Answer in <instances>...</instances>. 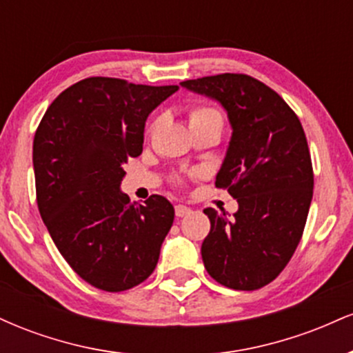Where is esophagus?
I'll return each instance as SVG.
<instances>
[{
    "mask_svg": "<svg viewBox=\"0 0 353 353\" xmlns=\"http://www.w3.org/2000/svg\"><path fill=\"white\" fill-rule=\"evenodd\" d=\"M190 214V209L188 205H182V204H177L176 205V216L177 217H184V216H189Z\"/></svg>",
    "mask_w": 353,
    "mask_h": 353,
    "instance_id": "1",
    "label": "esophagus"
}]
</instances>
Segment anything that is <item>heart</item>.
I'll return each mask as SVG.
<instances>
[{"instance_id": "obj_1", "label": "heart", "mask_w": 353, "mask_h": 353, "mask_svg": "<svg viewBox=\"0 0 353 353\" xmlns=\"http://www.w3.org/2000/svg\"><path fill=\"white\" fill-rule=\"evenodd\" d=\"M189 123L190 125H196L201 123H224L222 119V114L217 111V109L209 108V106H196L189 111Z\"/></svg>"}]
</instances>
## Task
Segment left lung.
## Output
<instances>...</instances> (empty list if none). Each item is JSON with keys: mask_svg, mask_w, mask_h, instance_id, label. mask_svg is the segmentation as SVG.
Instances as JSON below:
<instances>
[{"mask_svg": "<svg viewBox=\"0 0 353 353\" xmlns=\"http://www.w3.org/2000/svg\"><path fill=\"white\" fill-rule=\"evenodd\" d=\"M181 86L219 101L232 125L216 188L239 202L232 219L204 209L210 232L201 247L210 277L234 290H257L285 269L301 242L314 171L299 117L259 79L224 72Z\"/></svg>", "mask_w": 353, "mask_h": 353, "instance_id": "8db88e82", "label": "left lung"}]
</instances>
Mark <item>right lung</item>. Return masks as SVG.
<instances>
[{"mask_svg":"<svg viewBox=\"0 0 353 353\" xmlns=\"http://www.w3.org/2000/svg\"><path fill=\"white\" fill-rule=\"evenodd\" d=\"M177 89L86 78L52 101L36 129L39 214L71 269L96 289H132L159 261L172 204L157 194L131 204L119 185L129 157L143 152L148 116Z\"/></svg>","mask_w":353,"mask_h":353,"instance_id":"right-lung-1","label":"right lung"}]
</instances>
